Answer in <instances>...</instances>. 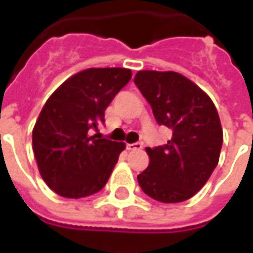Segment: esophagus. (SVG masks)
<instances>
[{"label": "esophagus", "instance_id": "obj_1", "mask_svg": "<svg viewBox=\"0 0 253 253\" xmlns=\"http://www.w3.org/2000/svg\"><path fill=\"white\" fill-rule=\"evenodd\" d=\"M127 149H128V150H139V149H142V143L141 142L128 143V145H127Z\"/></svg>", "mask_w": 253, "mask_h": 253}]
</instances>
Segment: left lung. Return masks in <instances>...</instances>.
Wrapping results in <instances>:
<instances>
[{
  "mask_svg": "<svg viewBox=\"0 0 253 253\" xmlns=\"http://www.w3.org/2000/svg\"><path fill=\"white\" fill-rule=\"evenodd\" d=\"M134 83L156 122L172 131L165 145L146 148L150 164L138 175V184L163 203L187 201L206 184L219 160L223 135L217 108L179 73L142 70Z\"/></svg>",
  "mask_w": 253,
  "mask_h": 253,
  "instance_id": "1",
  "label": "left lung"
}]
</instances>
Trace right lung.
I'll return each mask as SVG.
<instances>
[{
  "instance_id": "right-lung-1",
  "label": "right lung",
  "mask_w": 253,
  "mask_h": 253,
  "mask_svg": "<svg viewBox=\"0 0 253 253\" xmlns=\"http://www.w3.org/2000/svg\"><path fill=\"white\" fill-rule=\"evenodd\" d=\"M130 69H86L66 80L50 96L32 131L43 180L63 198L99 192L110 179L125 143L90 135L118 92L131 78Z\"/></svg>"
}]
</instances>
